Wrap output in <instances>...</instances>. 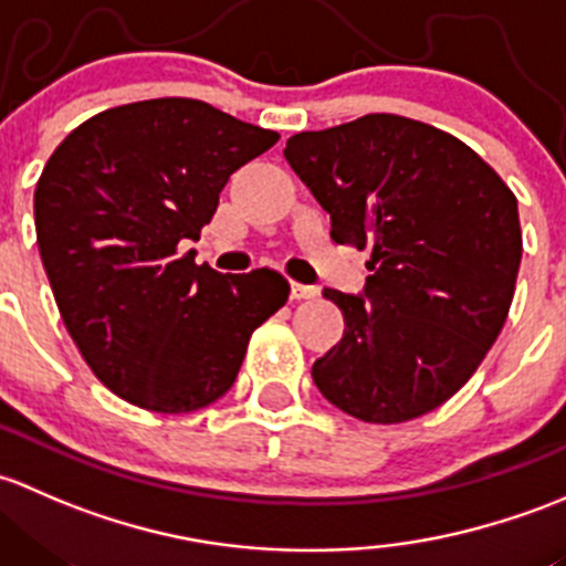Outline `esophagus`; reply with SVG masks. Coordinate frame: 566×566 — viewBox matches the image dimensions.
I'll use <instances>...</instances> for the list:
<instances>
[{
  "instance_id": "esophagus-1",
  "label": "esophagus",
  "mask_w": 566,
  "mask_h": 566,
  "mask_svg": "<svg viewBox=\"0 0 566 566\" xmlns=\"http://www.w3.org/2000/svg\"><path fill=\"white\" fill-rule=\"evenodd\" d=\"M313 296H318L316 285H305V283L291 281V300H313Z\"/></svg>"
}]
</instances>
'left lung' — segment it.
<instances>
[{"label":"left lung","instance_id":"left-lung-1","mask_svg":"<svg viewBox=\"0 0 566 566\" xmlns=\"http://www.w3.org/2000/svg\"><path fill=\"white\" fill-rule=\"evenodd\" d=\"M283 155L329 212L332 240L373 253L363 294L324 289L346 329L313 381L363 422L433 411L506 322L523 255L517 198L455 136L395 114L296 133Z\"/></svg>","mask_w":566,"mask_h":566}]
</instances>
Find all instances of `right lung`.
<instances>
[{
	"label": "right lung",
	"mask_w": 566,
	"mask_h": 566,
	"mask_svg": "<svg viewBox=\"0 0 566 566\" xmlns=\"http://www.w3.org/2000/svg\"><path fill=\"white\" fill-rule=\"evenodd\" d=\"M275 130L190 97L92 116L34 188V229L62 322L92 373L127 403L188 413L223 398L248 340L289 300L281 272L220 275L182 253L231 174Z\"/></svg>",
	"instance_id": "add662e5"
}]
</instances>
